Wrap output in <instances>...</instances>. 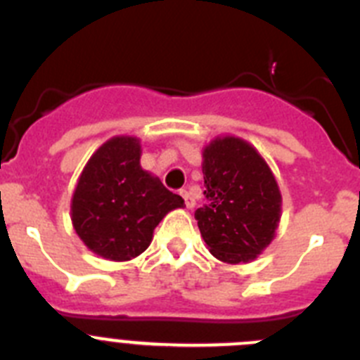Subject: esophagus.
Here are the masks:
<instances>
[{"label": "esophagus", "mask_w": 360, "mask_h": 360, "mask_svg": "<svg viewBox=\"0 0 360 360\" xmlns=\"http://www.w3.org/2000/svg\"><path fill=\"white\" fill-rule=\"evenodd\" d=\"M180 195H182V198H184V202H186V207L187 209L195 207V200H193V196L189 195V191L182 189V191H180Z\"/></svg>", "instance_id": "esophagus-1"}]
</instances>
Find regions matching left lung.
Wrapping results in <instances>:
<instances>
[{"label":"left lung","mask_w":360,"mask_h":360,"mask_svg":"<svg viewBox=\"0 0 360 360\" xmlns=\"http://www.w3.org/2000/svg\"><path fill=\"white\" fill-rule=\"evenodd\" d=\"M203 195L196 209L198 229L212 256L225 263H247L274 238L281 195L259 153L241 139L224 136L203 151Z\"/></svg>","instance_id":"left-lung-1"}]
</instances>
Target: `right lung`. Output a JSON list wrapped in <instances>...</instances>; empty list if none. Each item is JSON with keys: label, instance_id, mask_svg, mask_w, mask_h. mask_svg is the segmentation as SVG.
I'll use <instances>...</instances> for the list:
<instances>
[{"label": "right lung", "instance_id": "add662e5", "mask_svg": "<svg viewBox=\"0 0 360 360\" xmlns=\"http://www.w3.org/2000/svg\"><path fill=\"white\" fill-rule=\"evenodd\" d=\"M176 207H184L182 196L141 167V142L115 136L86 164L73 193L72 221L88 249L128 262L148 249L155 227Z\"/></svg>", "mask_w": 360, "mask_h": 360}]
</instances>
